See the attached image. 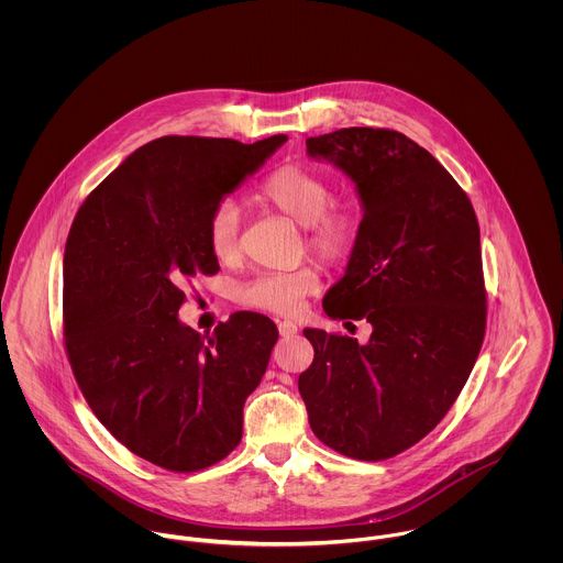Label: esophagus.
Returning <instances> with one entry per match:
<instances>
[{
	"mask_svg": "<svg viewBox=\"0 0 563 563\" xmlns=\"http://www.w3.org/2000/svg\"><path fill=\"white\" fill-rule=\"evenodd\" d=\"M297 331H299V327H297L295 322L279 321V333H282L284 338H292V335H297Z\"/></svg>",
	"mask_w": 563,
	"mask_h": 563,
	"instance_id": "esophagus-1",
	"label": "esophagus"
}]
</instances>
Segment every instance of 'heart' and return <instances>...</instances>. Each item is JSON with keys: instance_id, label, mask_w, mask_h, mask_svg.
I'll return each mask as SVG.
<instances>
[{"instance_id": "heart-1", "label": "heart", "mask_w": 563, "mask_h": 563, "mask_svg": "<svg viewBox=\"0 0 563 563\" xmlns=\"http://www.w3.org/2000/svg\"><path fill=\"white\" fill-rule=\"evenodd\" d=\"M257 201L284 214L306 230L308 249L327 262L349 253L357 236L360 217L346 201L331 199V184L310 168L279 166L268 173L257 190ZM208 244L217 260L232 262L241 253V208L223 199L210 214ZM321 288V275L314 266L295 271L262 273L239 290L242 303L273 314H297L306 299Z\"/></svg>"}]
</instances>
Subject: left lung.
Instances as JSON below:
<instances>
[{"label": "left lung", "instance_id": "1", "mask_svg": "<svg viewBox=\"0 0 563 563\" xmlns=\"http://www.w3.org/2000/svg\"><path fill=\"white\" fill-rule=\"evenodd\" d=\"M342 170L364 219L329 319H366L368 342L303 329L299 375L310 427L333 451L388 460L422 440L460 397L485 333L479 223L451 173L401 132L344 128L306 141Z\"/></svg>", "mask_w": 563, "mask_h": 563}]
</instances>
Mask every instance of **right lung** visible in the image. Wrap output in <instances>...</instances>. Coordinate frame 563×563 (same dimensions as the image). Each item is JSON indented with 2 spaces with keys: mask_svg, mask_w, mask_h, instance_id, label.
Returning <instances> with one entry per match:
<instances>
[{
  "mask_svg": "<svg viewBox=\"0 0 563 563\" xmlns=\"http://www.w3.org/2000/svg\"><path fill=\"white\" fill-rule=\"evenodd\" d=\"M286 141H152L74 219L63 262L74 375L99 422L166 471L228 457L241 442L244 401L266 373L279 335L268 317L236 312L214 335H199L177 312L181 288L219 271L208 244L212 210Z\"/></svg>",
  "mask_w": 563,
  "mask_h": 563,
  "instance_id": "right-lung-1",
  "label": "right lung"
}]
</instances>
